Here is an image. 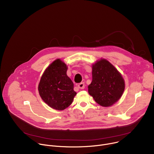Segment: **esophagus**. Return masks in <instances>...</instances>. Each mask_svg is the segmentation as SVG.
Listing matches in <instances>:
<instances>
[{"label": "esophagus", "mask_w": 154, "mask_h": 154, "mask_svg": "<svg viewBox=\"0 0 154 154\" xmlns=\"http://www.w3.org/2000/svg\"><path fill=\"white\" fill-rule=\"evenodd\" d=\"M78 87L80 89H84L85 87V83H80L79 85H78Z\"/></svg>", "instance_id": "esophagus-1"}]
</instances>
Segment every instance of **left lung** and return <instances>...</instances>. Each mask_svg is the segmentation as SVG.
I'll return each mask as SVG.
<instances>
[{"label": "left lung", "instance_id": "1", "mask_svg": "<svg viewBox=\"0 0 154 154\" xmlns=\"http://www.w3.org/2000/svg\"><path fill=\"white\" fill-rule=\"evenodd\" d=\"M92 82L88 93L102 106H109L122 96L125 89L124 80L114 66L105 59L92 66Z\"/></svg>", "mask_w": 154, "mask_h": 154}]
</instances>
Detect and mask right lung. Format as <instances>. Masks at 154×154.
<instances>
[{
  "instance_id": "obj_1",
  "label": "right lung",
  "mask_w": 154,
  "mask_h": 154,
  "mask_svg": "<svg viewBox=\"0 0 154 154\" xmlns=\"http://www.w3.org/2000/svg\"><path fill=\"white\" fill-rule=\"evenodd\" d=\"M68 67L60 59L52 62L41 76L39 94L51 108L63 110L72 102L77 94L74 91V83L67 75Z\"/></svg>"
}]
</instances>
